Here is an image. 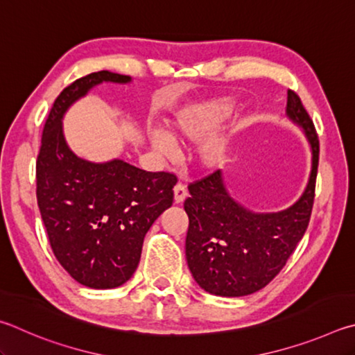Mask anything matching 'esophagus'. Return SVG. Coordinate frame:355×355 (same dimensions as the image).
Masks as SVG:
<instances>
[{
  "label": "esophagus",
  "mask_w": 355,
  "mask_h": 355,
  "mask_svg": "<svg viewBox=\"0 0 355 355\" xmlns=\"http://www.w3.org/2000/svg\"><path fill=\"white\" fill-rule=\"evenodd\" d=\"M189 196V190L182 182H178L174 185V202H182L185 198Z\"/></svg>",
  "instance_id": "34e87169"
}]
</instances>
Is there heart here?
<instances>
[{
  "label": "heart",
  "instance_id": "b5f03b06",
  "mask_svg": "<svg viewBox=\"0 0 355 355\" xmlns=\"http://www.w3.org/2000/svg\"><path fill=\"white\" fill-rule=\"evenodd\" d=\"M232 101L226 98L187 105L166 121L168 134L153 130L149 134V141L155 151L165 157H171L174 154L173 140L196 143L202 139L198 146V157L204 166H216L221 164L227 153V137L215 130L232 114Z\"/></svg>",
  "mask_w": 355,
  "mask_h": 355
}]
</instances>
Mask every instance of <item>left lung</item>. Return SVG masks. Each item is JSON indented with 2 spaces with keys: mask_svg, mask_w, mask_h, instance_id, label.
<instances>
[{
  "mask_svg": "<svg viewBox=\"0 0 355 355\" xmlns=\"http://www.w3.org/2000/svg\"><path fill=\"white\" fill-rule=\"evenodd\" d=\"M287 115L304 129L312 148V173L300 201L277 214H252L229 196L221 171L189 185L185 256L201 288L216 296H246L268 285L307 231L315 201L320 140L312 118L293 90Z\"/></svg>",
  "mask_w": 355,
  "mask_h": 355,
  "instance_id": "left-lung-1",
  "label": "left lung"
}]
</instances>
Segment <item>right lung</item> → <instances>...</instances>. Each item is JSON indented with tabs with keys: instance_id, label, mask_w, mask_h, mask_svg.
I'll return each mask as SVG.
<instances>
[{
	"instance_id": "1",
	"label": "right lung",
	"mask_w": 355,
	"mask_h": 355,
	"mask_svg": "<svg viewBox=\"0 0 355 355\" xmlns=\"http://www.w3.org/2000/svg\"><path fill=\"white\" fill-rule=\"evenodd\" d=\"M129 80L103 70L65 87L49 110L35 164L37 204L54 256L74 281L98 290L132 277L143 239L173 204L178 182L173 173L145 171L120 159L93 164L67 145V109L92 87Z\"/></svg>"
}]
</instances>
